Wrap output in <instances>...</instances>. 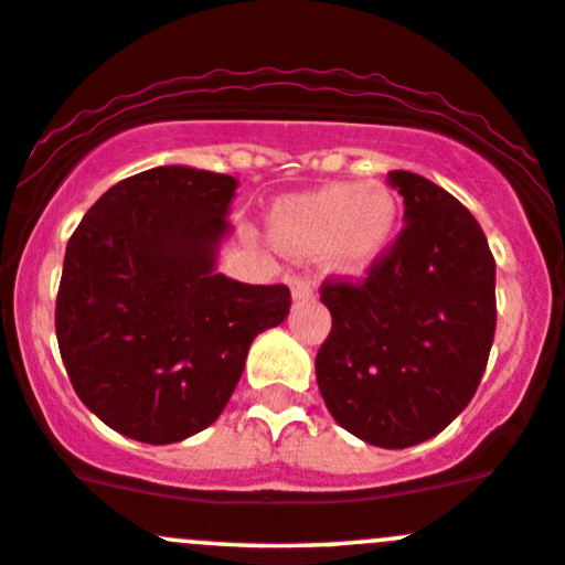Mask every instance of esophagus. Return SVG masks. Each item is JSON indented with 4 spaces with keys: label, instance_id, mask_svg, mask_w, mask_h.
<instances>
[{
    "label": "esophagus",
    "instance_id": "1",
    "mask_svg": "<svg viewBox=\"0 0 565 565\" xmlns=\"http://www.w3.org/2000/svg\"><path fill=\"white\" fill-rule=\"evenodd\" d=\"M290 294H294V301H307L316 296V285L307 277H290Z\"/></svg>",
    "mask_w": 565,
    "mask_h": 565
}]
</instances>
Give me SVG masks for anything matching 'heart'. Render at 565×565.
<instances>
[{
  "mask_svg": "<svg viewBox=\"0 0 565 565\" xmlns=\"http://www.w3.org/2000/svg\"><path fill=\"white\" fill-rule=\"evenodd\" d=\"M399 203L383 184L331 182L271 206L269 239L290 255H321L334 275H364L392 247Z\"/></svg>",
  "mask_w": 565,
  "mask_h": 565,
  "instance_id": "b5f03b06",
  "label": "heart"
}]
</instances>
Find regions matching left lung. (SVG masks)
<instances>
[{"label":"left lung","mask_w":565,"mask_h":565,"mask_svg":"<svg viewBox=\"0 0 565 565\" xmlns=\"http://www.w3.org/2000/svg\"><path fill=\"white\" fill-rule=\"evenodd\" d=\"M405 228L364 282L321 288L331 334L316 356L334 422L408 449L468 408L495 337V258L473 214L429 179L388 171Z\"/></svg>","instance_id":"left-lung-1"}]
</instances>
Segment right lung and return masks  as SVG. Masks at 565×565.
<instances>
[{"instance_id":"obj_1","label":"right lung","mask_w":565,"mask_h":565,"mask_svg":"<svg viewBox=\"0 0 565 565\" xmlns=\"http://www.w3.org/2000/svg\"><path fill=\"white\" fill-rule=\"evenodd\" d=\"M236 182L160 166L114 184L70 236L56 340L75 394L152 446L201 433L228 405L255 337L288 318L285 285L220 275Z\"/></svg>"}]
</instances>
